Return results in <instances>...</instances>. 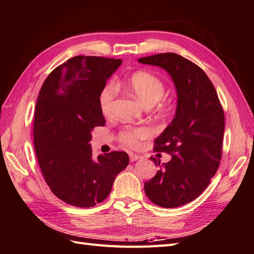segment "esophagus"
Listing matches in <instances>:
<instances>
[{
	"label": "esophagus",
	"instance_id": "esophagus-1",
	"mask_svg": "<svg viewBox=\"0 0 254 254\" xmlns=\"http://www.w3.org/2000/svg\"><path fill=\"white\" fill-rule=\"evenodd\" d=\"M128 155H129V161H131V162H135V161H137V160L140 159V155H138V154L128 153Z\"/></svg>",
	"mask_w": 254,
	"mask_h": 254
}]
</instances>
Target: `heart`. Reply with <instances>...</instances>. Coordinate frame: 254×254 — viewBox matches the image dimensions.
<instances>
[{
  "mask_svg": "<svg viewBox=\"0 0 254 254\" xmlns=\"http://www.w3.org/2000/svg\"><path fill=\"white\" fill-rule=\"evenodd\" d=\"M127 87L137 99L147 105H154L158 103L165 92L164 83L157 76L147 73V71H137L129 76L126 81ZM116 84L114 82L107 83L101 91L99 95V105L104 116H112L115 109V101L117 97ZM151 135V129L147 127H127L120 133V140L129 147H136L140 141L148 138Z\"/></svg>",
  "mask_w": 254,
  "mask_h": 254,
  "instance_id": "heart-1",
  "label": "heart"
}]
</instances>
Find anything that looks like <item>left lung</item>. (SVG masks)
Returning <instances> with one entry per match:
<instances>
[{
    "label": "left lung",
    "mask_w": 254,
    "mask_h": 254,
    "mask_svg": "<svg viewBox=\"0 0 254 254\" xmlns=\"http://www.w3.org/2000/svg\"><path fill=\"white\" fill-rule=\"evenodd\" d=\"M139 63L165 69L177 91L176 115L159 137L154 151L172 159L145 183V193L163 208L190 203L201 194L218 171L224 134V113L212 82L196 64L177 54L144 57Z\"/></svg>",
    "instance_id": "1"
}]
</instances>
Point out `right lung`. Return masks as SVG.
Wrapping results in <instances>:
<instances>
[{
  "instance_id": "right-lung-1",
  "label": "right lung",
  "mask_w": 254,
  "mask_h": 254,
  "mask_svg": "<svg viewBox=\"0 0 254 254\" xmlns=\"http://www.w3.org/2000/svg\"><path fill=\"white\" fill-rule=\"evenodd\" d=\"M120 59L77 56L56 67L37 97L33 139L36 158L50 190L71 206L93 207L112 191L127 166V152L92 157L95 127L105 125L99 95Z\"/></svg>"
}]
</instances>
